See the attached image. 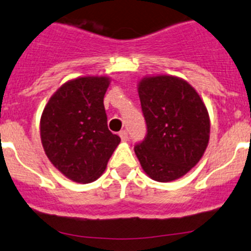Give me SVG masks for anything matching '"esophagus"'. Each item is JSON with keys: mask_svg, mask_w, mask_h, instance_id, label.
Here are the masks:
<instances>
[{"mask_svg": "<svg viewBox=\"0 0 251 251\" xmlns=\"http://www.w3.org/2000/svg\"><path fill=\"white\" fill-rule=\"evenodd\" d=\"M119 136H120L121 137V140L124 141V142H126V141L128 140V135H127V131H125V130H123L121 131L120 133H119Z\"/></svg>", "mask_w": 251, "mask_h": 251, "instance_id": "34e87169", "label": "esophagus"}]
</instances>
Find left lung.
<instances>
[{
	"label": "left lung",
	"instance_id": "8db88e82",
	"mask_svg": "<svg viewBox=\"0 0 251 251\" xmlns=\"http://www.w3.org/2000/svg\"><path fill=\"white\" fill-rule=\"evenodd\" d=\"M147 136L135 146L143 172L159 182L184 176L202 158L210 140V116L191 84L170 75L138 82Z\"/></svg>",
	"mask_w": 251,
	"mask_h": 251
}]
</instances>
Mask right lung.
Wrapping results in <instances>:
<instances>
[{
    "instance_id": "1",
    "label": "right lung",
    "mask_w": 251,
    "mask_h": 251,
    "mask_svg": "<svg viewBox=\"0 0 251 251\" xmlns=\"http://www.w3.org/2000/svg\"><path fill=\"white\" fill-rule=\"evenodd\" d=\"M110 77L70 79L49 99L40 119L41 145L51 164L70 180L98 179L120 143L106 124L104 96Z\"/></svg>"
}]
</instances>
